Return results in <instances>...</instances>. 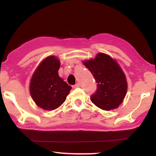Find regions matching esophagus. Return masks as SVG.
I'll use <instances>...</instances> for the list:
<instances>
[{
    "label": "esophagus",
    "instance_id": "34e87169",
    "mask_svg": "<svg viewBox=\"0 0 156 156\" xmlns=\"http://www.w3.org/2000/svg\"><path fill=\"white\" fill-rule=\"evenodd\" d=\"M72 87H73V88H77V87H80V84H79V83H77V84L73 85V86H72Z\"/></svg>",
    "mask_w": 156,
    "mask_h": 156
}]
</instances>
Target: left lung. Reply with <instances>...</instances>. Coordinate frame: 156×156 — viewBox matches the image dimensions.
<instances>
[{
    "mask_svg": "<svg viewBox=\"0 0 156 156\" xmlns=\"http://www.w3.org/2000/svg\"><path fill=\"white\" fill-rule=\"evenodd\" d=\"M84 65L97 83L91 101L103 110L118 108L126 94L127 82L116 62L107 55L99 53L94 59L84 61Z\"/></svg>",
    "mask_w": 156,
    "mask_h": 156,
    "instance_id": "obj_1",
    "label": "left lung"
}]
</instances>
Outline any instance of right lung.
<instances>
[{
    "label": "right lung",
    "instance_id": "1",
    "mask_svg": "<svg viewBox=\"0 0 156 156\" xmlns=\"http://www.w3.org/2000/svg\"><path fill=\"white\" fill-rule=\"evenodd\" d=\"M60 62L54 56L47 57L33 74L30 85L31 97L39 107L54 110L66 100L72 87L58 75Z\"/></svg>",
    "mask_w": 156,
    "mask_h": 156
}]
</instances>
